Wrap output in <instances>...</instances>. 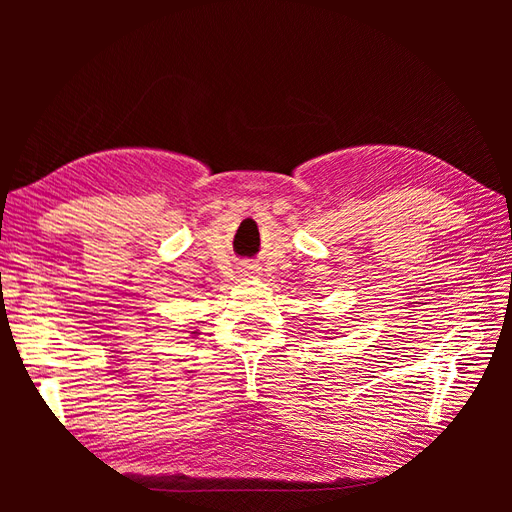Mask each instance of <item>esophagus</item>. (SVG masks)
<instances>
[{"label": "esophagus", "instance_id": "34e87169", "mask_svg": "<svg viewBox=\"0 0 512 512\" xmlns=\"http://www.w3.org/2000/svg\"><path fill=\"white\" fill-rule=\"evenodd\" d=\"M252 269H254V267H247V269H245V275H252V273H254Z\"/></svg>", "mask_w": 512, "mask_h": 512}]
</instances>
